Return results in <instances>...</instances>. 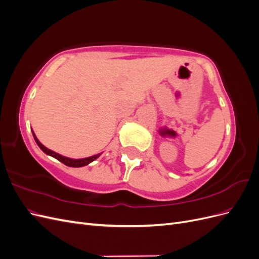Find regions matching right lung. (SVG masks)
Listing matches in <instances>:
<instances>
[{
    "instance_id": "obj_1",
    "label": "right lung",
    "mask_w": 259,
    "mask_h": 259,
    "mask_svg": "<svg viewBox=\"0 0 259 259\" xmlns=\"http://www.w3.org/2000/svg\"><path fill=\"white\" fill-rule=\"evenodd\" d=\"M33 134V132H32ZM33 137L35 139V143L37 144V146L40 147L42 149V151H44L46 154L49 155H52L53 158L57 159L58 161H60L61 163H64L65 165L67 166H71V167H81V166H85L88 165V164H90L91 162H93L94 160H96L98 156L100 154H96V155H93V156H90V158H85V159H79V160H73V159H69V158H66V156H62L56 152H54L52 150H50V149H48L46 147H44L40 142H38V139L35 137V135L33 134Z\"/></svg>"
}]
</instances>
